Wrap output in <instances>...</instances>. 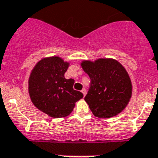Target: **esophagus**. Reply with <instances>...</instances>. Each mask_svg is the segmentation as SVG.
Masks as SVG:
<instances>
[{
  "label": "esophagus",
  "mask_w": 158,
  "mask_h": 158,
  "mask_svg": "<svg viewBox=\"0 0 158 158\" xmlns=\"http://www.w3.org/2000/svg\"><path fill=\"white\" fill-rule=\"evenodd\" d=\"M81 93H83L84 96H85V95H86V89H82V90H81Z\"/></svg>",
  "instance_id": "obj_1"
}]
</instances>
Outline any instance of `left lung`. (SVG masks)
Wrapping results in <instances>:
<instances>
[{"instance_id":"left-lung-1","label":"left lung","mask_w":158,"mask_h":158,"mask_svg":"<svg viewBox=\"0 0 158 158\" xmlns=\"http://www.w3.org/2000/svg\"><path fill=\"white\" fill-rule=\"evenodd\" d=\"M84 71L91 80L85 100L93 115L110 118L120 113L131 97L132 85L127 72L114 59L84 61Z\"/></svg>"}]
</instances>
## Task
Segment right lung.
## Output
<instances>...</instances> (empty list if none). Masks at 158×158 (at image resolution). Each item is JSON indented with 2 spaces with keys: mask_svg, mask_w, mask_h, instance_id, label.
Listing matches in <instances>:
<instances>
[{
  "mask_svg": "<svg viewBox=\"0 0 158 158\" xmlns=\"http://www.w3.org/2000/svg\"><path fill=\"white\" fill-rule=\"evenodd\" d=\"M69 66L58 57L44 58L38 62L28 81V91L34 105L53 118L69 115L75 103L83 97L74 90L73 79L64 75Z\"/></svg>",
  "mask_w": 158,
  "mask_h": 158,
  "instance_id": "obj_1",
  "label": "right lung"
}]
</instances>
